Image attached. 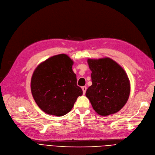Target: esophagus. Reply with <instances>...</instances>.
I'll return each mask as SVG.
<instances>
[{
	"mask_svg": "<svg viewBox=\"0 0 155 155\" xmlns=\"http://www.w3.org/2000/svg\"><path fill=\"white\" fill-rule=\"evenodd\" d=\"M82 91H83V94H85V93H86V89H87V87L86 86H83L82 87Z\"/></svg>",
	"mask_w": 155,
	"mask_h": 155,
	"instance_id": "esophagus-1",
	"label": "esophagus"
}]
</instances>
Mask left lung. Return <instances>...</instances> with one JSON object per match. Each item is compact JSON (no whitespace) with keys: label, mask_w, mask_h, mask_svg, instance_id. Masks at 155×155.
I'll return each instance as SVG.
<instances>
[{"label":"left lung","mask_w":155,"mask_h":155,"mask_svg":"<svg viewBox=\"0 0 155 155\" xmlns=\"http://www.w3.org/2000/svg\"><path fill=\"white\" fill-rule=\"evenodd\" d=\"M92 85L86 93L95 112L106 117L118 112L127 103L131 91L126 72L109 57L88 58Z\"/></svg>","instance_id":"obj_1"}]
</instances>
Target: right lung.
Wrapping results in <instances>:
<instances>
[{
  "instance_id": "obj_1",
  "label": "right lung",
  "mask_w": 155,
  "mask_h": 155,
  "mask_svg": "<svg viewBox=\"0 0 155 155\" xmlns=\"http://www.w3.org/2000/svg\"><path fill=\"white\" fill-rule=\"evenodd\" d=\"M73 60L59 54L38 65L31 79V91L37 106L44 113L62 117L70 111L82 89L77 85Z\"/></svg>"
}]
</instances>
